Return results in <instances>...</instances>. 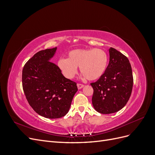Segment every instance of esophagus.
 I'll list each match as a JSON object with an SVG mask.
<instances>
[{
  "label": "esophagus",
  "mask_w": 155,
  "mask_h": 155,
  "mask_svg": "<svg viewBox=\"0 0 155 155\" xmlns=\"http://www.w3.org/2000/svg\"><path fill=\"white\" fill-rule=\"evenodd\" d=\"M77 86H78V88L79 89H81V88H82L84 87V85H83V84H81V83H78L77 84Z\"/></svg>",
  "instance_id": "obj_1"
}]
</instances>
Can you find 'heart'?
<instances>
[{
    "label": "heart",
    "instance_id": "b5f03b06",
    "mask_svg": "<svg viewBox=\"0 0 155 155\" xmlns=\"http://www.w3.org/2000/svg\"><path fill=\"white\" fill-rule=\"evenodd\" d=\"M108 61L107 54L101 49H76L69 51L67 59L60 58L58 65L63 76L68 79L76 76L79 67L83 77L93 81L105 73Z\"/></svg>",
    "mask_w": 155,
    "mask_h": 155
}]
</instances>
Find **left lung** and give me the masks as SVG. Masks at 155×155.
<instances>
[{
  "instance_id": "left-lung-1",
  "label": "left lung",
  "mask_w": 155,
  "mask_h": 155,
  "mask_svg": "<svg viewBox=\"0 0 155 155\" xmlns=\"http://www.w3.org/2000/svg\"><path fill=\"white\" fill-rule=\"evenodd\" d=\"M109 63L98 80L91 83L95 110L111 114L121 110L129 101L133 86L132 68L128 58L115 48L109 49Z\"/></svg>"
}]
</instances>
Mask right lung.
I'll return each instance as SVG.
<instances>
[{"label": "right lung", "mask_w": 155, "mask_h": 155, "mask_svg": "<svg viewBox=\"0 0 155 155\" xmlns=\"http://www.w3.org/2000/svg\"><path fill=\"white\" fill-rule=\"evenodd\" d=\"M57 48L37 52L22 69L23 91L29 105L45 118H62L69 110L77 83L65 78L58 65L49 59Z\"/></svg>", "instance_id": "1"}]
</instances>
